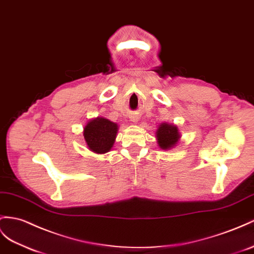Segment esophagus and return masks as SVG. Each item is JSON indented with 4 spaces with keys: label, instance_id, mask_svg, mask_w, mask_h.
I'll list each match as a JSON object with an SVG mask.
<instances>
[{
    "label": "esophagus",
    "instance_id": "obj_1",
    "mask_svg": "<svg viewBox=\"0 0 254 254\" xmlns=\"http://www.w3.org/2000/svg\"><path fill=\"white\" fill-rule=\"evenodd\" d=\"M134 123H136V122H137L138 121V118H137V116H133L132 117V119H131Z\"/></svg>",
    "mask_w": 254,
    "mask_h": 254
}]
</instances>
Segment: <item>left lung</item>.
I'll return each mask as SVG.
<instances>
[{
	"mask_svg": "<svg viewBox=\"0 0 254 254\" xmlns=\"http://www.w3.org/2000/svg\"><path fill=\"white\" fill-rule=\"evenodd\" d=\"M155 134H157V139L160 148L164 149V150L176 146L180 138L178 127L174 125H168V123H162V125H160Z\"/></svg>",
	"mask_w": 254,
	"mask_h": 254,
	"instance_id": "8db88e82",
	"label": "left lung"
}]
</instances>
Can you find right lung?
<instances>
[{
  "label": "right lung",
  "mask_w": 254,
  "mask_h": 254,
  "mask_svg": "<svg viewBox=\"0 0 254 254\" xmlns=\"http://www.w3.org/2000/svg\"><path fill=\"white\" fill-rule=\"evenodd\" d=\"M118 125L106 118L97 117L90 120L83 128V136L89 149L94 153H106L113 148Z\"/></svg>",
  "instance_id": "right-lung-1"
}]
</instances>
